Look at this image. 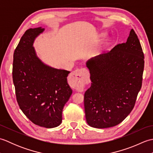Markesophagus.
<instances>
[{"instance_id": "esophagus-1", "label": "esophagus", "mask_w": 153, "mask_h": 153, "mask_svg": "<svg viewBox=\"0 0 153 153\" xmlns=\"http://www.w3.org/2000/svg\"><path fill=\"white\" fill-rule=\"evenodd\" d=\"M71 78L74 82V88L77 91H82L88 79V71L85 68L77 70L71 74Z\"/></svg>"}]
</instances>
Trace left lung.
Here are the masks:
<instances>
[{"label": "left lung", "instance_id": "obj_1", "mask_svg": "<svg viewBox=\"0 0 153 153\" xmlns=\"http://www.w3.org/2000/svg\"><path fill=\"white\" fill-rule=\"evenodd\" d=\"M144 63L140 42L133 29L125 43L87 62L92 82L84 95L89 126L111 128L130 114L141 88Z\"/></svg>", "mask_w": 153, "mask_h": 153}]
</instances>
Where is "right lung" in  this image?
<instances>
[{"mask_svg": "<svg viewBox=\"0 0 153 153\" xmlns=\"http://www.w3.org/2000/svg\"><path fill=\"white\" fill-rule=\"evenodd\" d=\"M44 31L30 28L23 35L14 53L12 78L23 113L35 124L53 128L62 123L72 90L67 82L70 71L48 66L37 56L33 43Z\"/></svg>", "mask_w": 153, "mask_h": 153, "instance_id": "right-lung-1", "label": "right lung"}]
</instances>
